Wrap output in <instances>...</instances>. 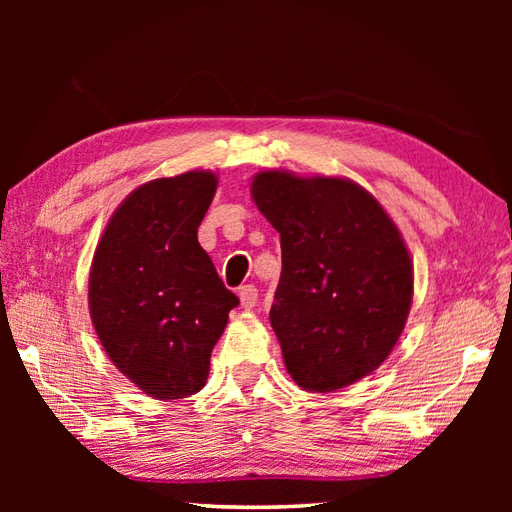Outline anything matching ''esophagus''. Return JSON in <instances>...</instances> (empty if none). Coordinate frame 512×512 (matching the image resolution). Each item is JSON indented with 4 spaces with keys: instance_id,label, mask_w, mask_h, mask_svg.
Instances as JSON below:
<instances>
[{
    "instance_id": "obj_1",
    "label": "esophagus",
    "mask_w": 512,
    "mask_h": 512,
    "mask_svg": "<svg viewBox=\"0 0 512 512\" xmlns=\"http://www.w3.org/2000/svg\"><path fill=\"white\" fill-rule=\"evenodd\" d=\"M257 299H259V292L253 284H246V286L239 288V301H242V308H246V310L255 308Z\"/></svg>"
}]
</instances>
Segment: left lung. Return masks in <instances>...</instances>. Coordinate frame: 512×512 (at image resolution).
Returning a JSON list of instances; mask_svg holds the SVG:
<instances>
[{
    "label": "left lung",
    "instance_id": "left-lung-1",
    "mask_svg": "<svg viewBox=\"0 0 512 512\" xmlns=\"http://www.w3.org/2000/svg\"><path fill=\"white\" fill-rule=\"evenodd\" d=\"M250 195L281 237L270 325L292 380L325 394L372 374L398 343L413 297L398 226L347 178L262 171Z\"/></svg>",
    "mask_w": 512,
    "mask_h": 512
}]
</instances>
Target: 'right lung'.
<instances>
[{
  "instance_id": "add662e5",
  "label": "right lung",
  "mask_w": 512,
  "mask_h": 512,
  "mask_svg": "<svg viewBox=\"0 0 512 512\" xmlns=\"http://www.w3.org/2000/svg\"><path fill=\"white\" fill-rule=\"evenodd\" d=\"M217 176L187 171L138 187L107 222L90 268V314L110 361L147 396L198 394L239 299L198 242Z\"/></svg>"
}]
</instances>
